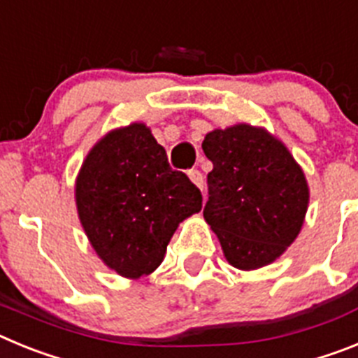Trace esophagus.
I'll return each instance as SVG.
<instances>
[{"instance_id":"34e87169","label":"esophagus","mask_w":358,"mask_h":358,"mask_svg":"<svg viewBox=\"0 0 358 358\" xmlns=\"http://www.w3.org/2000/svg\"><path fill=\"white\" fill-rule=\"evenodd\" d=\"M188 177H189V181L194 182L197 188H204V177H202V173L199 172V170H189L188 172Z\"/></svg>"}]
</instances>
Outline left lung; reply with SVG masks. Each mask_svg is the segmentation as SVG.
Returning <instances> with one entry per match:
<instances>
[{
  "mask_svg": "<svg viewBox=\"0 0 358 358\" xmlns=\"http://www.w3.org/2000/svg\"><path fill=\"white\" fill-rule=\"evenodd\" d=\"M202 150L213 163L204 218L226 260L242 271L273 264L305 222L301 166L278 138L248 123L208 132Z\"/></svg>",
  "mask_w": 358,
  "mask_h": 358,
  "instance_id": "8db88e82",
  "label": "left lung"
}]
</instances>
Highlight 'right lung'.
<instances>
[{"instance_id": "right-lung-1", "label": "right lung", "mask_w": 358, "mask_h": 358, "mask_svg": "<svg viewBox=\"0 0 358 358\" xmlns=\"http://www.w3.org/2000/svg\"><path fill=\"white\" fill-rule=\"evenodd\" d=\"M75 201L100 260L131 280L159 267L177 226L202 208L197 186L170 169L166 152L145 123L107 132L91 148Z\"/></svg>"}]
</instances>
